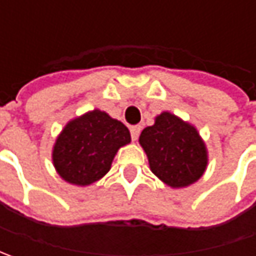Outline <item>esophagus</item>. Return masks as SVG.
Here are the masks:
<instances>
[{
	"label": "esophagus",
	"mask_w": 256,
	"mask_h": 256,
	"mask_svg": "<svg viewBox=\"0 0 256 256\" xmlns=\"http://www.w3.org/2000/svg\"><path fill=\"white\" fill-rule=\"evenodd\" d=\"M131 138H132V141H136L138 140V136H140V134H141V126L140 125H134L131 126Z\"/></svg>",
	"instance_id": "esophagus-1"
}]
</instances>
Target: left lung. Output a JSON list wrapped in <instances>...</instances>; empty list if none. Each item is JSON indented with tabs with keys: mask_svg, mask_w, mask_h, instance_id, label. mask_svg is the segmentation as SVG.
I'll return each instance as SVG.
<instances>
[{
	"mask_svg": "<svg viewBox=\"0 0 256 256\" xmlns=\"http://www.w3.org/2000/svg\"><path fill=\"white\" fill-rule=\"evenodd\" d=\"M140 144L151 171L172 188L198 181L206 168V150L200 134L178 116L162 112L141 132Z\"/></svg>",
	"mask_w": 256,
	"mask_h": 256,
	"instance_id": "left-lung-1",
	"label": "left lung"
}]
</instances>
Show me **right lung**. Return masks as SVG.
Instances as JSON below:
<instances>
[{
    "label": "right lung",
    "instance_id": "add662e5",
    "mask_svg": "<svg viewBox=\"0 0 256 256\" xmlns=\"http://www.w3.org/2000/svg\"><path fill=\"white\" fill-rule=\"evenodd\" d=\"M130 141L122 122L95 110L65 126L55 142L52 161L66 182L90 185L110 171L116 151Z\"/></svg>",
    "mask_w": 256,
    "mask_h": 256
}]
</instances>
